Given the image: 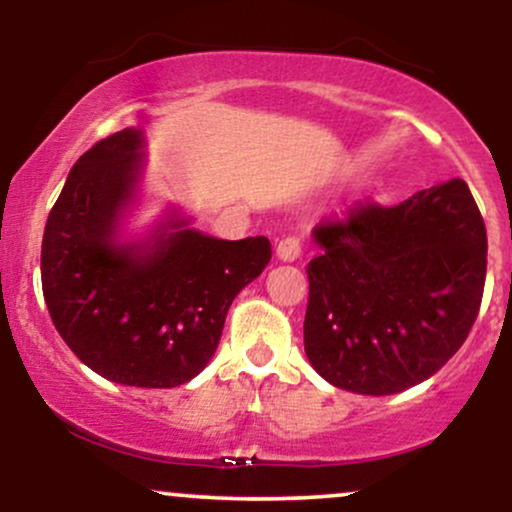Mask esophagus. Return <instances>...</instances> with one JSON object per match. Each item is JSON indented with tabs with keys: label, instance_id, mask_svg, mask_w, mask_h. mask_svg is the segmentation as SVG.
I'll return each mask as SVG.
<instances>
[{
	"label": "esophagus",
	"instance_id": "obj_1",
	"mask_svg": "<svg viewBox=\"0 0 512 512\" xmlns=\"http://www.w3.org/2000/svg\"><path fill=\"white\" fill-rule=\"evenodd\" d=\"M303 252V240L298 236H286L279 240V245H276V257L284 262H293L298 260Z\"/></svg>",
	"mask_w": 512,
	"mask_h": 512
}]
</instances>
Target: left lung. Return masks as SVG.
<instances>
[{"label":"left lung","instance_id":"left-lung-1","mask_svg":"<svg viewBox=\"0 0 512 512\" xmlns=\"http://www.w3.org/2000/svg\"><path fill=\"white\" fill-rule=\"evenodd\" d=\"M305 354L327 383L395 395L438 373L479 315L486 226L452 178L395 207L354 204L313 228Z\"/></svg>","mask_w":512,"mask_h":512}]
</instances>
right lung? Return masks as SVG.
<instances>
[{
	"label": "right lung",
	"mask_w": 512,
	"mask_h": 512,
	"mask_svg": "<svg viewBox=\"0 0 512 512\" xmlns=\"http://www.w3.org/2000/svg\"><path fill=\"white\" fill-rule=\"evenodd\" d=\"M142 149V129H122L74 163L45 223L43 296L60 337L105 380L178 387L214 356L233 298L262 274L272 245L204 236L185 219L146 243H117Z\"/></svg>",
	"instance_id": "add662e5"
}]
</instances>
